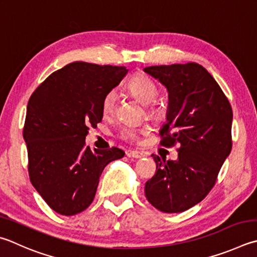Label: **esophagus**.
Instances as JSON below:
<instances>
[{"label": "esophagus", "mask_w": 257, "mask_h": 257, "mask_svg": "<svg viewBox=\"0 0 257 257\" xmlns=\"http://www.w3.org/2000/svg\"><path fill=\"white\" fill-rule=\"evenodd\" d=\"M127 155L129 157H134V158H142V157L145 156V154L142 153V152H139V151H132V152H129Z\"/></svg>", "instance_id": "1"}]
</instances>
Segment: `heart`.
Segmentation results:
<instances>
[{"instance_id": "b5f03b06", "label": "heart", "mask_w": 257, "mask_h": 257, "mask_svg": "<svg viewBox=\"0 0 257 257\" xmlns=\"http://www.w3.org/2000/svg\"><path fill=\"white\" fill-rule=\"evenodd\" d=\"M125 88L134 97H136L142 103L146 104V110L149 116L152 118H161L165 113V105L163 102L157 101L156 97L158 96L157 84L154 82L151 77H148L144 74H137L133 76L128 83L125 84ZM116 101H118V94L114 90H111L105 93V95L102 99V112L105 115H109L114 112ZM137 134L136 130L133 128H123L121 132V137L124 139H133L136 138Z\"/></svg>"}]
</instances>
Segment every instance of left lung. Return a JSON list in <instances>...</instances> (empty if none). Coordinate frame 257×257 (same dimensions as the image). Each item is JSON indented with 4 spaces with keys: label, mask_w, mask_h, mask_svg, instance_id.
Wrapping results in <instances>:
<instances>
[{
    "label": "left lung",
    "mask_w": 257,
    "mask_h": 257,
    "mask_svg": "<svg viewBox=\"0 0 257 257\" xmlns=\"http://www.w3.org/2000/svg\"><path fill=\"white\" fill-rule=\"evenodd\" d=\"M144 71L169 92L161 145L177 148L176 161L154 155L156 173L145 184L160 211H185L207 197L231 151L232 110L210 73L197 63L149 66Z\"/></svg>",
    "instance_id": "8db88e82"
}]
</instances>
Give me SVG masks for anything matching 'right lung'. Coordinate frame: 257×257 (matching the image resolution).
I'll return each mask as SVG.
<instances>
[{"mask_svg":"<svg viewBox=\"0 0 257 257\" xmlns=\"http://www.w3.org/2000/svg\"><path fill=\"white\" fill-rule=\"evenodd\" d=\"M127 73L124 66L74 62L50 74L30 96L23 127L30 181L57 213L84 211L104 167L124 156L116 147L92 152L85 137L102 121L105 93Z\"/></svg>","mask_w":257,"mask_h":257,"instance_id":"1","label":"right lung"}]
</instances>
